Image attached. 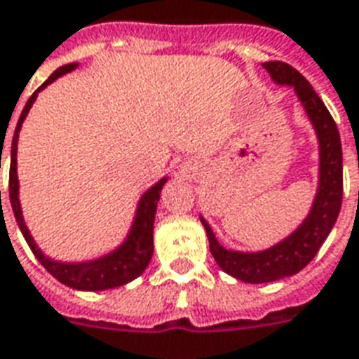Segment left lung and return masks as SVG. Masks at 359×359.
<instances>
[{
  "mask_svg": "<svg viewBox=\"0 0 359 359\" xmlns=\"http://www.w3.org/2000/svg\"><path fill=\"white\" fill-rule=\"evenodd\" d=\"M272 81L293 87L294 95L304 108L308 121L312 123L320 150L318 188L310 211L299 226L274 245L262 251H236L220 245L213 228L203 217L200 220L205 228L211 255L228 276L245 283H268L301 272L320 251L335 226L342 203V148L339 129L331 114L318 97L314 87L293 66L280 60L262 62Z\"/></svg>",
  "mask_w": 359,
  "mask_h": 359,
  "instance_id": "obj_1",
  "label": "left lung"
}]
</instances>
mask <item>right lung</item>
Returning <instances> with one entry per match:
<instances>
[{
  "mask_svg": "<svg viewBox=\"0 0 359 359\" xmlns=\"http://www.w3.org/2000/svg\"><path fill=\"white\" fill-rule=\"evenodd\" d=\"M78 62L72 65L60 66L58 70H55L49 76V79L45 81L38 91L34 93L28 102L24 106L22 114L18 118L17 129L13 135V144H11V167H9V198L13 213L17 219V224L22 232L24 240L30 245L32 253L36 255V259L41 262V266L53 276L57 278L60 283H65L68 287L78 289V291H104V289L121 287L129 281L137 280L148 266V262L154 255V220H156V211H158V201L161 188L165 184L169 177L159 179L154 187H150L142 196H140L139 203H137V211L133 217L131 228L127 232L126 240L121 241L116 249H112L110 253L91 259V261L81 262H62L55 261L51 257L43 255V251L39 249L38 243L32 238L30 230L26 226L22 217V207H20V200H18V175H17V150H18V133L22 129V123L28 112H30L32 104L36 102L39 91H43L47 85H51L55 79L60 76H65L68 72L76 70ZM1 159V156H0ZM1 200V192H0Z\"/></svg>",
  "mask_w": 359,
  "mask_h": 359,
  "instance_id": "right-lung-1",
  "label": "right lung"
}]
</instances>
